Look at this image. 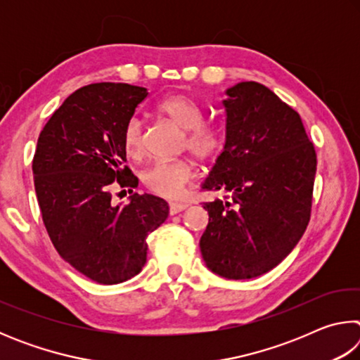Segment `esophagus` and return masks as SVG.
Masks as SVG:
<instances>
[{
    "label": "esophagus",
    "instance_id": "obj_1",
    "mask_svg": "<svg viewBox=\"0 0 360 360\" xmlns=\"http://www.w3.org/2000/svg\"><path fill=\"white\" fill-rule=\"evenodd\" d=\"M188 208L187 203H182V202H172L169 203V214H178V212L184 211Z\"/></svg>",
    "mask_w": 360,
    "mask_h": 360
}]
</instances>
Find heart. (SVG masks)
<instances>
[{
  "instance_id": "heart-1",
  "label": "heart",
  "mask_w": 360,
  "mask_h": 360,
  "mask_svg": "<svg viewBox=\"0 0 360 360\" xmlns=\"http://www.w3.org/2000/svg\"><path fill=\"white\" fill-rule=\"evenodd\" d=\"M157 109L184 133L182 148L192 152L198 160H211L221 152L224 144L222 133L216 127L203 124L205 112L198 103L184 95H173L158 103ZM141 148V122L133 117L125 125L124 149L130 157H136ZM193 173L195 169L188 158L162 160L146 168L143 182L160 197L174 198L181 195Z\"/></svg>"
}]
</instances>
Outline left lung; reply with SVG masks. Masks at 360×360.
Masks as SVG:
<instances>
[{"label": "left lung", "instance_id": "8db88e82", "mask_svg": "<svg viewBox=\"0 0 360 360\" xmlns=\"http://www.w3.org/2000/svg\"><path fill=\"white\" fill-rule=\"evenodd\" d=\"M221 103L225 144L202 188L230 198L203 203L200 251L216 275L251 279L288 257L307 230L316 152L298 112L265 85L238 82Z\"/></svg>", "mask_w": 360, "mask_h": 360}]
</instances>
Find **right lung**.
<instances>
[{
    "instance_id": "add662e5",
    "label": "right lung",
    "mask_w": 360,
    "mask_h": 360,
    "mask_svg": "<svg viewBox=\"0 0 360 360\" xmlns=\"http://www.w3.org/2000/svg\"><path fill=\"white\" fill-rule=\"evenodd\" d=\"M148 89L100 82L76 90L49 119L33 158L42 221L65 262L100 284H117L141 271L146 238L167 221L168 203L133 193L114 206L109 188H135L124 130ZM133 192V191H131Z\"/></svg>"
}]
</instances>
